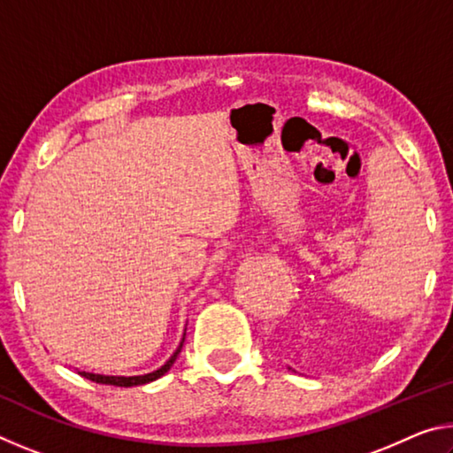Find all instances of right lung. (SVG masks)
Instances as JSON below:
<instances>
[{
	"label": "right lung",
	"mask_w": 453,
	"mask_h": 453,
	"mask_svg": "<svg viewBox=\"0 0 453 453\" xmlns=\"http://www.w3.org/2000/svg\"><path fill=\"white\" fill-rule=\"evenodd\" d=\"M181 346H183V340L180 343V348L173 351V356L167 359V362L159 367V370L151 372V373H145V375H132V378H119V375H99V373H88V372H78L81 378L86 380H91L96 383H105V386H116V388H132V386H143V383H150L153 380L162 378L164 373L170 372V367L173 365L175 359H178V354L181 351Z\"/></svg>",
	"instance_id": "obj_1"
}]
</instances>
